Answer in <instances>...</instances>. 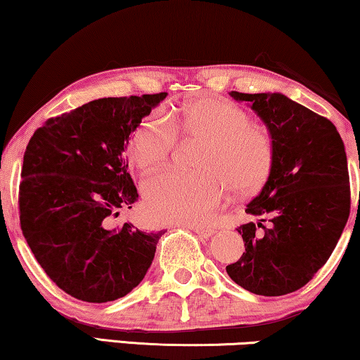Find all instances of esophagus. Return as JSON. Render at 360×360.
<instances>
[{"mask_svg":"<svg viewBox=\"0 0 360 360\" xmlns=\"http://www.w3.org/2000/svg\"><path fill=\"white\" fill-rule=\"evenodd\" d=\"M186 228H190V229H193L196 234L200 236V238H203V239H208V238H211V236H213L216 231L214 229H211V228H206V226H200V224H191V226H186Z\"/></svg>","mask_w":360,"mask_h":360,"instance_id":"34e87169","label":"esophagus"}]
</instances>
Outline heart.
Masks as SVG:
<instances>
[{"instance_id":"1","label":"heart","mask_w":360,"mask_h":360,"mask_svg":"<svg viewBox=\"0 0 360 360\" xmlns=\"http://www.w3.org/2000/svg\"><path fill=\"white\" fill-rule=\"evenodd\" d=\"M210 141L200 174L170 172L146 184L147 210L160 223H203L224 200L228 181L234 193L257 191L274 160V144L264 127L248 112L219 98H201L175 108L164 117H149L132 131L127 157L141 175L164 169L176 144V134Z\"/></svg>"}]
</instances>
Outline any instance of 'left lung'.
Listing matches in <instances>:
<instances>
[{
  "instance_id": "8db88e82",
  "label": "left lung",
  "mask_w": 360,
  "mask_h": 360,
  "mask_svg": "<svg viewBox=\"0 0 360 360\" xmlns=\"http://www.w3.org/2000/svg\"><path fill=\"white\" fill-rule=\"evenodd\" d=\"M229 95L248 103L267 126L274 160L262 190L245 208L259 221L238 228L245 252L226 272L249 292L280 297L313 278L346 228V149L331 121L282 93Z\"/></svg>"
}]
</instances>
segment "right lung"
<instances>
[{"mask_svg": "<svg viewBox=\"0 0 360 360\" xmlns=\"http://www.w3.org/2000/svg\"><path fill=\"white\" fill-rule=\"evenodd\" d=\"M165 96L93 100L49 120L24 152L22 234L52 282L83 302L124 297L154 260L162 231L112 218L139 198L124 159L131 132Z\"/></svg>", "mask_w": 360, "mask_h": 360, "instance_id": "right-lung-1", "label": "right lung"}]
</instances>
